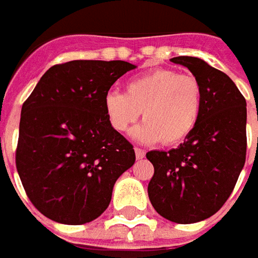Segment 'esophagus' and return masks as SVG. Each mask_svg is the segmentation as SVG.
Segmentation results:
<instances>
[{
    "label": "esophagus",
    "mask_w": 258,
    "mask_h": 258,
    "mask_svg": "<svg viewBox=\"0 0 258 258\" xmlns=\"http://www.w3.org/2000/svg\"><path fill=\"white\" fill-rule=\"evenodd\" d=\"M135 155H136V159H144L145 151L144 149H139V148H135Z\"/></svg>",
    "instance_id": "esophagus-1"
}]
</instances>
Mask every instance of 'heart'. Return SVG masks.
<instances>
[{
	"label": "heart",
	"mask_w": 258,
	"mask_h": 258,
	"mask_svg": "<svg viewBox=\"0 0 258 258\" xmlns=\"http://www.w3.org/2000/svg\"><path fill=\"white\" fill-rule=\"evenodd\" d=\"M126 93L112 90L104 97V112L114 131L129 132L142 113L144 123L134 138L144 144H178L195 129L201 117L203 92L191 75L155 69L126 82Z\"/></svg>",
	"instance_id": "heart-1"
}]
</instances>
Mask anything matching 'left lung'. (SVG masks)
I'll list each match as a JSON object with an SVG mask.
<instances>
[{
    "label": "left lung",
    "instance_id": "1",
    "mask_svg": "<svg viewBox=\"0 0 258 258\" xmlns=\"http://www.w3.org/2000/svg\"><path fill=\"white\" fill-rule=\"evenodd\" d=\"M203 92L198 124L176 149L151 151L148 195L156 213L178 224L210 218L233 192L245 162L247 103L228 76L198 57H173Z\"/></svg>",
    "mask_w": 258,
    "mask_h": 258
}]
</instances>
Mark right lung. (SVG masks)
Wrapping results in <instances>:
<instances>
[{
    "label": "right lung",
    "instance_id": "right-lung-1",
    "mask_svg": "<svg viewBox=\"0 0 258 258\" xmlns=\"http://www.w3.org/2000/svg\"><path fill=\"white\" fill-rule=\"evenodd\" d=\"M136 69L127 61L73 60L50 67L21 109L15 165L34 207L55 223L100 217L135 151L104 112L114 82Z\"/></svg>",
    "mask_w": 258,
    "mask_h": 258
}]
</instances>
